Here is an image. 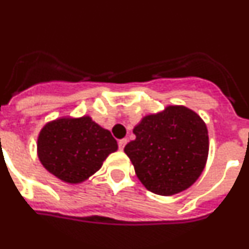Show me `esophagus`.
<instances>
[{
  "label": "esophagus",
  "instance_id": "1",
  "mask_svg": "<svg viewBox=\"0 0 249 249\" xmlns=\"http://www.w3.org/2000/svg\"><path fill=\"white\" fill-rule=\"evenodd\" d=\"M126 142H127L126 139H122V140L118 141V145H119V150L120 151L124 150V147H125V145H126Z\"/></svg>",
  "mask_w": 249,
  "mask_h": 249
}]
</instances>
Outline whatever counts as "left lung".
<instances>
[{
    "instance_id": "1",
    "label": "left lung",
    "mask_w": 249,
    "mask_h": 249,
    "mask_svg": "<svg viewBox=\"0 0 249 249\" xmlns=\"http://www.w3.org/2000/svg\"><path fill=\"white\" fill-rule=\"evenodd\" d=\"M135 140L124 148L146 189L173 195L200 177L209 153L205 123L182 106L143 118L132 130Z\"/></svg>"
}]
</instances>
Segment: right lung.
<instances>
[{"label":"right lung","instance_id":"right-lung-1","mask_svg":"<svg viewBox=\"0 0 249 249\" xmlns=\"http://www.w3.org/2000/svg\"><path fill=\"white\" fill-rule=\"evenodd\" d=\"M117 150V140L110 131L89 117L60 118L48 123L38 138L41 164L66 183L88 179Z\"/></svg>","mask_w":249,"mask_h":249}]
</instances>
